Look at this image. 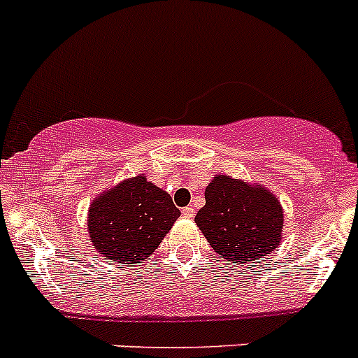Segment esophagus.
<instances>
[{
    "label": "esophagus",
    "instance_id": "obj_1",
    "mask_svg": "<svg viewBox=\"0 0 358 358\" xmlns=\"http://www.w3.org/2000/svg\"><path fill=\"white\" fill-rule=\"evenodd\" d=\"M182 213H183V216H187V218H192V216L196 215V209H194L192 206H187V208L182 209Z\"/></svg>",
    "mask_w": 358,
    "mask_h": 358
}]
</instances>
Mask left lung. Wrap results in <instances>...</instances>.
<instances>
[{"label": "left lung", "mask_w": 358, "mask_h": 358, "mask_svg": "<svg viewBox=\"0 0 358 358\" xmlns=\"http://www.w3.org/2000/svg\"><path fill=\"white\" fill-rule=\"evenodd\" d=\"M206 204L196 223L218 255L234 263L265 258L279 246L282 208L265 189L225 175L206 187Z\"/></svg>", "instance_id": "left-lung-1"}]
</instances>
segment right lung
<instances>
[{
  "instance_id": "add662e5",
  "label": "right lung",
  "mask_w": 358,
  "mask_h": 358,
  "mask_svg": "<svg viewBox=\"0 0 358 358\" xmlns=\"http://www.w3.org/2000/svg\"><path fill=\"white\" fill-rule=\"evenodd\" d=\"M180 216L169 194L145 176L124 180L92 204L90 239L119 265H140L156 251Z\"/></svg>"
}]
</instances>
